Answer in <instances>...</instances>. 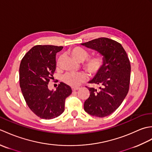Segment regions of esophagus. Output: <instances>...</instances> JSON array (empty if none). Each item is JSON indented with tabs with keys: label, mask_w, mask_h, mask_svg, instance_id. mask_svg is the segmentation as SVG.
Instances as JSON below:
<instances>
[{
	"label": "esophagus",
	"mask_w": 152,
	"mask_h": 152,
	"mask_svg": "<svg viewBox=\"0 0 152 152\" xmlns=\"http://www.w3.org/2000/svg\"><path fill=\"white\" fill-rule=\"evenodd\" d=\"M78 89H80V88H72V91H77V90H78Z\"/></svg>",
	"instance_id": "esophagus-1"
}]
</instances>
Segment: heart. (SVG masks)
Returning <instances> with one entry per match:
<instances>
[{
  "label": "heart",
  "mask_w": 152,
  "mask_h": 152,
  "mask_svg": "<svg viewBox=\"0 0 152 152\" xmlns=\"http://www.w3.org/2000/svg\"><path fill=\"white\" fill-rule=\"evenodd\" d=\"M69 53L73 59L78 62H83L89 56L88 51L81 47H74L70 50ZM104 63V57L102 55H98L87 59L83 64V67L89 74L95 75L102 69ZM86 79V74L83 72H69L63 76V81L72 87L79 86Z\"/></svg>",
  "instance_id": "obj_1"
}]
</instances>
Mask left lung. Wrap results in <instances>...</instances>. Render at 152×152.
Instances as JSON below:
<instances>
[{"instance_id": "8db88e82", "label": "left lung", "mask_w": 152, "mask_h": 152, "mask_svg": "<svg viewBox=\"0 0 152 152\" xmlns=\"http://www.w3.org/2000/svg\"><path fill=\"white\" fill-rule=\"evenodd\" d=\"M81 45L97 51L105 59L102 69L88 82L99 86V89L88 88L90 95L84 102L88 114L104 118L115 111L127 95L130 61L121 45L110 38H99Z\"/></svg>"}]
</instances>
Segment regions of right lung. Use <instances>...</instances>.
<instances>
[{
  "label": "right lung",
  "mask_w": 152,
  "mask_h": 152,
  "mask_svg": "<svg viewBox=\"0 0 152 152\" xmlns=\"http://www.w3.org/2000/svg\"><path fill=\"white\" fill-rule=\"evenodd\" d=\"M63 46L37 45L23 58L19 66V84L28 107L42 119H51L64 110L65 99L71 93L70 87L61 82L56 91L48 84L56 69V53Z\"/></svg>",
  "instance_id": "obj_1"
}]
</instances>
